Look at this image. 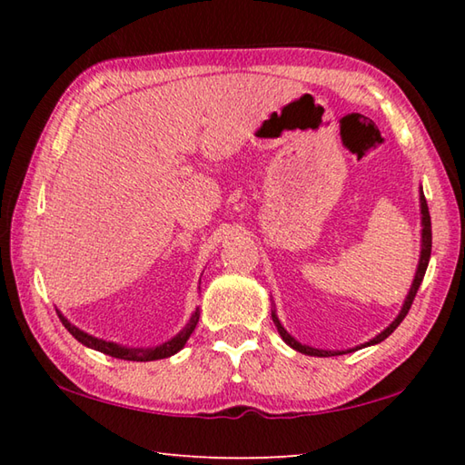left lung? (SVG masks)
Listing matches in <instances>:
<instances>
[{
    "label": "left lung",
    "instance_id": "obj_1",
    "mask_svg": "<svg viewBox=\"0 0 465 465\" xmlns=\"http://www.w3.org/2000/svg\"><path fill=\"white\" fill-rule=\"evenodd\" d=\"M420 213H422V252H420V262H419V271H416V277H414V282H412V287H411V293H408V297H406V302H404V305H402V312L398 313V318L391 322V324L383 330L381 334H377L373 341H369L367 342V346L369 344H377V342H381V341H385V338H388L393 330H396L398 326H400V322H402L404 318H406V313H408V310H411V305H412V302H414V297H416V291H419V287H420V282H422V279H424V272H427V266H429V258H430V243H432V233H430V215H429V204H427V199H424V194L420 193ZM272 322H274V326H277V330H279V334L282 336V341H285L291 349H295V351H299V352H303V355H312V357H334V355H341V352H332V351H320V349H312V346H305V344H299L293 336L291 334H287V330L281 326V322H279V318L274 316L272 313Z\"/></svg>",
    "mask_w": 465,
    "mask_h": 465
}]
</instances>
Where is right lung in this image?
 Returning a JSON list of instances; mask_svg holds the SVG:
<instances>
[{
  "mask_svg": "<svg viewBox=\"0 0 465 465\" xmlns=\"http://www.w3.org/2000/svg\"><path fill=\"white\" fill-rule=\"evenodd\" d=\"M59 318L63 322V326L69 330V334H72L75 341H80L82 344L90 346V349H94V351H100V352H104V355L116 357V359H124V361H157V359H166V357L176 355V352L183 349L188 338H191L193 330L196 328V322H199V312L193 313L191 322H188L183 332L172 338V341L163 342L160 346H155V349H127V346H119V344H114V342L100 341V338H94L90 334L82 332L80 328H75V326L69 324V322L63 318L61 313H59Z\"/></svg>",
  "mask_w": 465,
  "mask_h": 465,
  "instance_id": "right-lung-1",
  "label": "right lung"
}]
</instances>
